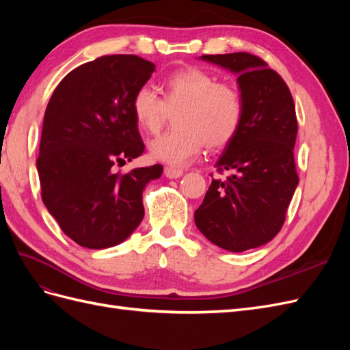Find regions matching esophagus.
<instances>
[{
  "label": "esophagus",
  "mask_w": 350,
  "mask_h": 350,
  "mask_svg": "<svg viewBox=\"0 0 350 350\" xmlns=\"http://www.w3.org/2000/svg\"><path fill=\"white\" fill-rule=\"evenodd\" d=\"M183 171L181 169H176V167H172V166H166L165 167V176L169 178V179H176L179 176H183Z\"/></svg>",
  "instance_id": "1"
}]
</instances>
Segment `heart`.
Listing matches in <instances>:
<instances>
[{"mask_svg":"<svg viewBox=\"0 0 350 350\" xmlns=\"http://www.w3.org/2000/svg\"><path fill=\"white\" fill-rule=\"evenodd\" d=\"M163 99L149 86L137 89L131 109L139 129L157 134L169 111L175 112L174 126L149 144L153 159L181 167L191 163L203 146L219 149L234 140L243 118L241 92L201 68H184L163 81Z\"/></svg>","mask_w":350,"mask_h":350,"instance_id":"heart-1","label":"heart"}]
</instances>
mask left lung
<instances>
[{
  "label": "left lung",
  "mask_w": 350,
  "mask_h": 350,
  "mask_svg": "<svg viewBox=\"0 0 350 350\" xmlns=\"http://www.w3.org/2000/svg\"><path fill=\"white\" fill-rule=\"evenodd\" d=\"M200 58L237 74L243 118L216 163L219 172L234 175L211 181L194 221L215 245L242 252L279 234L298 187L295 103L283 79L256 55L235 52Z\"/></svg>",
  "instance_id": "obj_1"
}]
</instances>
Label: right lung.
Wrapping results in <instances>:
<instances>
[{
	"instance_id": "add662e5",
	"label": "right lung",
	"mask_w": 350,
	"mask_h": 350,
	"mask_svg": "<svg viewBox=\"0 0 350 350\" xmlns=\"http://www.w3.org/2000/svg\"><path fill=\"white\" fill-rule=\"evenodd\" d=\"M154 68L137 55H105L70 71L49 99L36 161L42 200L81 247L129 238L144 216L146 184L162 175V165L115 171L144 152L131 102Z\"/></svg>"
}]
</instances>
